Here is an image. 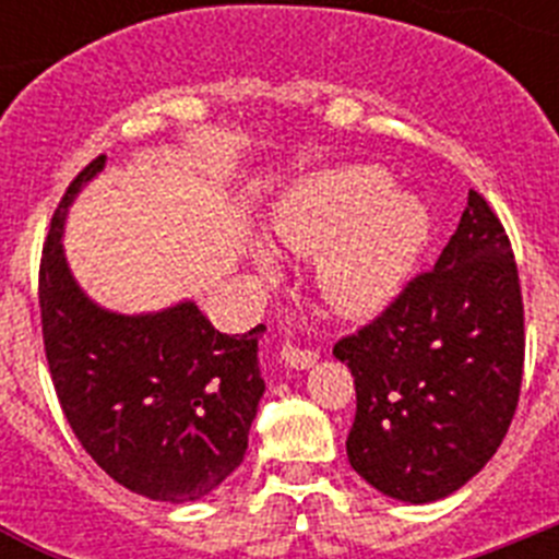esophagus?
Returning <instances> with one entry per match:
<instances>
[{"instance_id": "1", "label": "esophagus", "mask_w": 559, "mask_h": 559, "mask_svg": "<svg viewBox=\"0 0 559 559\" xmlns=\"http://www.w3.org/2000/svg\"><path fill=\"white\" fill-rule=\"evenodd\" d=\"M316 358H319V355H316L313 349H302L296 347V344H285L283 347V360L290 369H310L316 364Z\"/></svg>"}]
</instances>
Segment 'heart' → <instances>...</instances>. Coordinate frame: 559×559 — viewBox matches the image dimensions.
Here are the masks:
<instances>
[{"instance_id":"obj_1","label":"heart","mask_w":559,"mask_h":559,"mask_svg":"<svg viewBox=\"0 0 559 559\" xmlns=\"http://www.w3.org/2000/svg\"><path fill=\"white\" fill-rule=\"evenodd\" d=\"M389 187L374 165L335 167L305 179L276 210V240L319 254V288L338 313L369 316L392 302L428 240L423 201ZM260 263L271 265L265 251Z\"/></svg>"}]
</instances>
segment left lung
Here are the masks:
<instances>
[{"label":"left lung","instance_id":"8db88e82","mask_svg":"<svg viewBox=\"0 0 559 559\" xmlns=\"http://www.w3.org/2000/svg\"><path fill=\"white\" fill-rule=\"evenodd\" d=\"M355 378L353 471L383 496L431 503L471 481L507 437L523 378V299L510 237L471 190L437 265L333 347Z\"/></svg>","mask_w":559,"mask_h":559}]
</instances>
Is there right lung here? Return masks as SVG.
Wrapping results in <instances>:
<instances>
[{
	"mask_svg": "<svg viewBox=\"0 0 559 559\" xmlns=\"http://www.w3.org/2000/svg\"><path fill=\"white\" fill-rule=\"evenodd\" d=\"M103 165L97 156L78 173L44 243L38 308L52 386L83 451L114 481L153 501H199L246 456L265 392L257 360L265 328L226 335L195 302L140 316L92 302L61 235L69 204Z\"/></svg>",
	"mask_w": 559,
	"mask_h": 559,
	"instance_id": "right-lung-1",
	"label": "right lung"
}]
</instances>
